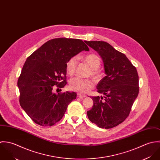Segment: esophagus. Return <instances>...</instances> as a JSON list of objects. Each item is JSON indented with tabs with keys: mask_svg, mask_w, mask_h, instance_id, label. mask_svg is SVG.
<instances>
[{
	"mask_svg": "<svg viewBox=\"0 0 160 160\" xmlns=\"http://www.w3.org/2000/svg\"><path fill=\"white\" fill-rule=\"evenodd\" d=\"M78 96H79L80 98H81L86 97V95L83 94V93H78Z\"/></svg>",
	"mask_w": 160,
	"mask_h": 160,
	"instance_id": "obj_1",
	"label": "esophagus"
}]
</instances>
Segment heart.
<instances>
[{"label":"heart","mask_w":160,"mask_h":160,"mask_svg":"<svg viewBox=\"0 0 160 160\" xmlns=\"http://www.w3.org/2000/svg\"><path fill=\"white\" fill-rule=\"evenodd\" d=\"M78 58L81 61L86 63L90 67L91 71L88 76L96 81H100L102 77L103 73L100 71L99 67L101 65L100 58L93 53L86 55L82 57H79ZM78 59L76 57L70 58L66 63L67 72L69 76L73 75L77 68ZM94 87L93 81L89 79H81L79 78H74L69 82V88L71 91L79 93H86L90 91Z\"/></svg>","instance_id":"heart-1"}]
</instances>
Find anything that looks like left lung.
<instances>
[{
  "label": "left lung",
  "instance_id": "left-lung-1",
  "mask_svg": "<svg viewBox=\"0 0 160 160\" xmlns=\"http://www.w3.org/2000/svg\"><path fill=\"white\" fill-rule=\"evenodd\" d=\"M101 56L107 76L98 82L97 92L103 97H92L93 105L88 111L92 122L110 129L122 123L129 115L139 92L136 68L126 56L104 41H86Z\"/></svg>",
  "mask_w": 160,
  "mask_h": 160
}]
</instances>
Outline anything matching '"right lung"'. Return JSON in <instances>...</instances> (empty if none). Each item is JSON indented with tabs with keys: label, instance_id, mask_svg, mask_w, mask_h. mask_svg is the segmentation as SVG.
Listing matches in <instances>:
<instances>
[{
	"label": "right lung",
	"instance_id": "obj_1",
	"mask_svg": "<svg viewBox=\"0 0 160 160\" xmlns=\"http://www.w3.org/2000/svg\"><path fill=\"white\" fill-rule=\"evenodd\" d=\"M82 50L88 51L89 47L81 39L55 38L46 42L26 59L18 79L19 101L35 123L42 126L55 124L76 98L75 92L55 94L53 91L67 84L66 63Z\"/></svg>",
	"mask_w": 160,
	"mask_h": 160
}]
</instances>
